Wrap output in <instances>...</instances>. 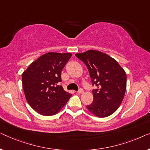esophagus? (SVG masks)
<instances>
[{
  "label": "esophagus",
  "mask_w": 150,
  "mask_h": 150,
  "mask_svg": "<svg viewBox=\"0 0 150 150\" xmlns=\"http://www.w3.org/2000/svg\"><path fill=\"white\" fill-rule=\"evenodd\" d=\"M83 92H84V91L82 89H80L79 91H77V93H79V94H82V93H83Z\"/></svg>",
  "instance_id": "34e87169"
}]
</instances>
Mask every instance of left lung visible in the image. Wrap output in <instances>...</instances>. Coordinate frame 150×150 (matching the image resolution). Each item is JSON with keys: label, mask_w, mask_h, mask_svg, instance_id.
<instances>
[{"label": "left lung", "mask_w": 150, "mask_h": 150, "mask_svg": "<svg viewBox=\"0 0 150 150\" xmlns=\"http://www.w3.org/2000/svg\"><path fill=\"white\" fill-rule=\"evenodd\" d=\"M76 57L87 67L92 85L93 100L87 106L89 111L98 117H106L117 110L126 89V74L115 59L105 53L89 50Z\"/></svg>", "instance_id": "1"}]
</instances>
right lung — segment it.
Instances as JSON below:
<instances>
[{
    "label": "right lung",
    "instance_id": "right-lung-1",
    "mask_svg": "<svg viewBox=\"0 0 150 150\" xmlns=\"http://www.w3.org/2000/svg\"><path fill=\"white\" fill-rule=\"evenodd\" d=\"M71 53L48 52L30 63L22 75V87L28 104L39 114L54 115L68 101L71 94L62 86L61 71Z\"/></svg>",
    "mask_w": 150,
    "mask_h": 150
}]
</instances>
